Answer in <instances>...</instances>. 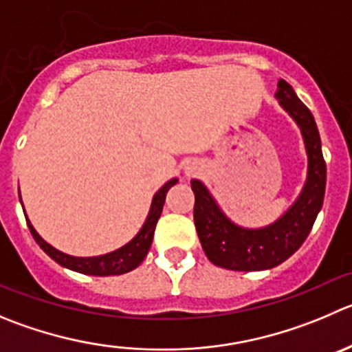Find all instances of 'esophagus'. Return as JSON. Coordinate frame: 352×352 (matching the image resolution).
Masks as SVG:
<instances>
[{
    "label": "esophagus",
    "mask_w": 352,
    "mask_h": 352,
    "mask_svg": "<svg viewBox=\"0 0 352 352\" xmlns=\"http://www.w3.org/2000/svg\"><path fill=\"white\" fill-rule=\"evenodd\" d=\"M197 173V164H193V162H188L185 166V174L186 176H193V174Z\"/></svg>",
    "instance_id": "34e87169"
}]
</instances>
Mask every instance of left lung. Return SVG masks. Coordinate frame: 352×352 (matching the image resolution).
I'll use <instances>...</instances> for the list:
<instances>
[{
    "label": "left lung",
    "mask_w": 352,
    "mask_h": 352,
    "mask_svg": "<svg viewBox=\"0 0 352 352\" xmlns=\"http://www.w3.org/2000/svg\"><path fill=\"white\" fill-rule=\"evenodd\" d=\"M274 96L299 126L307 153L306 183L287 212L264 228H243L221 210L202 182L192 179L193 221L202 249L210 263L226 270L263 271L282 264L302 245L323 206L327 166L313 113L283 79Z\"/></svg>",
    "instance_id": "left-lung-1"
}]
</instances>
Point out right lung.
I'll use <instances>...</instances> for the list:
<instances>
[{
  "instance_id": "right-lung-1",
  "label": "right lung",
  "mask_w": 352,
  "mask_h": 352,
  "mask_svg": "<svg viewBox=\"0 0 352 352\" xmlns=\"http://www.w3.org/2000/svg\"><path fill=\"white\" fill-rule=\"evenodd\" d=\"M178 179L173 178L170 182H167L159 192L153 195L152 206H150L148 216H146L145 223H143L142 230L136 233V236L133 240H129L126 245H122L120 249L113 250V252L103 254V256H95V257H76L69 256V254H63L60 250H56L55 247L50 245L48 242L39 236V233L36 232L34 226L31 224L29 217H25L28 221V226L31 230L32 236L38 242V245L52 257L55 263H58L60 266L67 267V270L78 271L82 274H93V276H110V274H124L128 271L135 270L140 264L143 263V259L148 254L150 245H152L153 240V232H155L157 221H159L160 212H162L164 202H166V195L169 192V188L173 185H176ZM22 202V200H20ZM25 214V212H23Z\"/></svg>"
}]
</instances>
